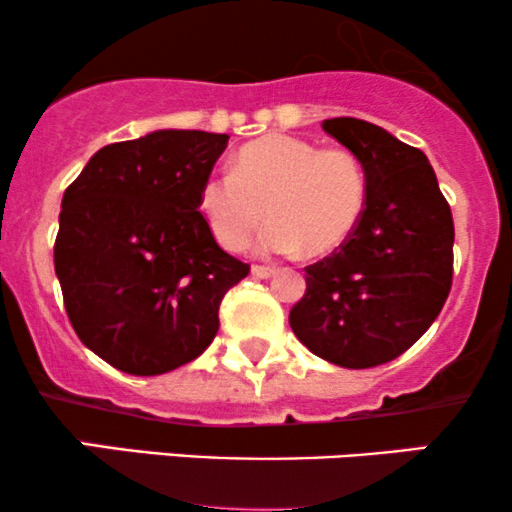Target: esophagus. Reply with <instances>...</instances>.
<instances>
[{"label":"esophagus","instance_id":"34e87169","mask_svg":"<svg viewBox=\"0 0 512 512\" xmlns=\"http://www.w3.org/2000/svg\"><path fill=\"white\" fill-rule=\"evenodd\" d=\"M251 273H254L256 278L266 280V278H273L275 268H270V266H251Z\"/></svg>","mask_w":512,"mask_h":512}]
</instances>
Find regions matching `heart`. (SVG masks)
Segmentation results:
<instances>
[{
    "instance_id": "obj_1",
    "label": "heart",
    "mask_w": 512,
    "mask_h": 512,
    "mask_svg": "<svg viewBox=\"0 0 512 512\" xmlns=\"http://www.w3.org/2000/svg\"><path fill=\"white\" fill-rule=\"evenodd\" d=\"M362 160L294 136H266L234 153L232 172H210L198 210L227 251H242L268 218L258 249L268 256H323L350 237L366 206Z\"/></svg>"
}]
</instances>
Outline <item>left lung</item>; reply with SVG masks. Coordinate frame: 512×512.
Returning a JSON list of instances; mask_svg holds the SVG:
<instances>
[{
    "instance_id": "obj_1",
    "label": "left lung",
    "mask_w": 512,
    "mask_h": 512,
    "mask_svg": "<svg viewBox=\"0 0 512 512\" xmlns=\"http://www.w3.org/2000/svg\"><path fill=\"white\" fill-rule=\"evenodd\" d=\"M362 160L366 206L333 254L306 266L290 326L345 369L393 362L429 330L453 285V213L419 148L354 117L323 122Z\"/></svg>"
}]
</instances>
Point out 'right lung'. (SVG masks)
<instances>
[{
	"mask_svg": "<svg viewBox=\"0 0 512 512\" xmlns=\"http://www.w3.org/2000/svg\"><path fill=\"white\" fill-rule=\"evenodd\" d=\"M227 138L162 129L110 143L64 191L54 270L66 316L124 374L158 376L196 359L218 333L225 292L249 275L198 210Z\"/></svg>",
	"mask_w": 512,
	"mask_h": 512,
	"instance_id": "obj_1",
	"label": "right lung"
}]
</instances>
